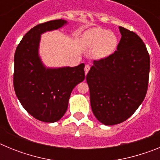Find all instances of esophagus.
Returning a JSON list of instances; mask_svg holds the SVG:
<instances>
[{"mask_svg": "<svg viewBox=\"0 0 160 160\" xmlns=\"http://www.w3.org/2000/svg\"><path fill=\"white\" fill-rule=\"evenodd\" d=\"M90 69V66H89V65H86V66H85L84 70H85V73H86V74H87V73L89 72Z\"/></svg>", "mask_w": 160, "mask_h": 160, "instance_id": "esophagus-1", "label": "esophagus"}]
</instances>
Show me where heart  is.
I'll use <instances>...</instances> for the list:
<instances>
[{"label": "heart", "instance_id": "obj_1", "mask_svg": "<svg viewBox=\"0 0 160 160\" xmlns=\"http://www.w3.org/2000/svg\"><path fill=\"white\" fill-rule=\"evenodd\" d=\"M82 43L85 47L96 49V57L104 58L114 51L118 45V38L113 32L100 28H94L85 32Z\"/></svg>", "mask_w": 160, "mask_h": 160}]
</instances>
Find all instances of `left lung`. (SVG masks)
I'll return each instance as SVG.
<instances>
[{
    "label": "left lung",
    "mask_w": 160,
    "mask_h": 160,
    "mask_svg": "<svg viewBox=\"0 0 160 160\" xmlns=\"http://www.w3.org/2000/svg\"><path fill=\"white\" fill-rule=\"evenodd\" d=\"M122 35L117 50L94 60L87 75L91 109L107 126L121 123L132 115L146 96L150 56L135 32L119 26Z\"/></svg>",
    "instance_id": "8db88e82"
}]
</instances>
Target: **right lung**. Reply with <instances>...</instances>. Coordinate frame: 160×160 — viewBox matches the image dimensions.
I'll list each match as a JSON object with an SVG mask.
<instances>
[{
  "label": "right lung",
  "instance_id": "1",
  "mask_svg": "<svg viewBox=\"0 0 160 160\" xmlns=\"http://www.w3.org/2000/svg\"><path fill=\"white\" fill-rule=\"evenodd\" d=\"M65 20H53L39 24L25 33L14 54L13 87L22 107L36 119L57 122L68 107L70 94L84 80V63L75 67L46 68L38 47L41 34L58 29Z\"/></svg>",
  "mask_w": 160,
  "mask_h": 160
}]
</instances>
